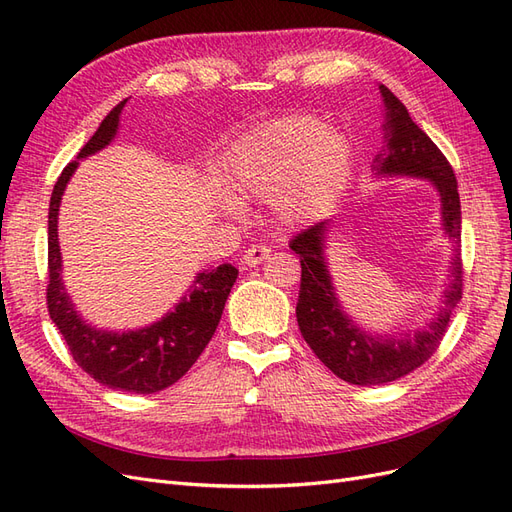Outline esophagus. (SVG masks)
<instances>
[{
	"instance_id": "obj_1",
	"label": "esophagus",
	"mask_w": 512,
	"mask_h": 512,
	"mask_svg": "<svg viewBox=\"0 0 512 512\" xmlns=\"http://www.w3.org/2000/svg\"><path fill=\"white\" fill-rule=\"evenodd\" d=\"M269 254H271V250H269L267 245H252V247H247L245 254H243V265L256 267V265H260L262 260H267Z\"/></svg>"
}]
</instances>
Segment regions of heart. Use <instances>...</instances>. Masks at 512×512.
Returning a JSON list of instances; mask_svg holds the SVG:
<instances>
[{
	"label": "heart",
	"instance_id": "obj_1",
	"mask_svg": "<svg viewBox=\"0 0 512 512\" xmlns=\"http://www.w3.org/2000/svg\"><path fill=\"white\" fill-rule=\"evenodd\" d=\"M348 164V143L314 117H282L254 130L230 158V177L235 188L258 200H271L297 183L305 170L320 181H333ZM226 215L239 218L243 205L228 194L218 196ZM284 220H294L297 205L290 198L280 203Z\"/></svg>",
	"mask_w": 512,
	"mask_h": 512
}]
</instances>
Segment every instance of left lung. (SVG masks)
<instances>
[{"instance_id": "8db88e82", "label": "left lung", "mask_w": 512, "mask_h": 512, "mask_svg": "<svg viewBox=\"0 0 512 512\" xmlns=\"http://www.w3.org/2000/svg\"><path fill=\"white\" fill-rule=\"evenodd\" d=\"M382 96L384 145L371 162V177H408L429 181L440 198V224L444 237L453 241L448 282L442 290V307L423 329L378 333L356 322L339 299L329 269L327 247L333 220L318 222L290 241L301 258V290L297 322L307 346L337 378L359 386L393 382L421 367L436 352L461 299V203L451 164L431 138L412 121L408 108L389 87L378 85Z\"/></svg>"}]
</instances>
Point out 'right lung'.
<instances>
[{
    "label": "right lung",
    "instance_id": "1",
    "mask_svg": "<svg viewBox=\"0 0 512 512\" xmlns=\"http://www.w3.org/2000/svg\"><path fill=\"white\" fill-rule=\"evenodd\" d=\"M128 98L121 100L104 117L96 134L59 175L49 205V314L59 333L87 374L115 391L149 395L168 389L185 376L218 329L226 299L239 271L224 262L215 269H203L183 292L173 309L141 329L108 331L83 318L72 303L64 284V260L59 250L57 220L66 185L79 168V160L96 156L111 145L119 132L121 111Z\"/></svg>",
    "mask_w": 512,
    "mask_h": 512
}]
</instances>
